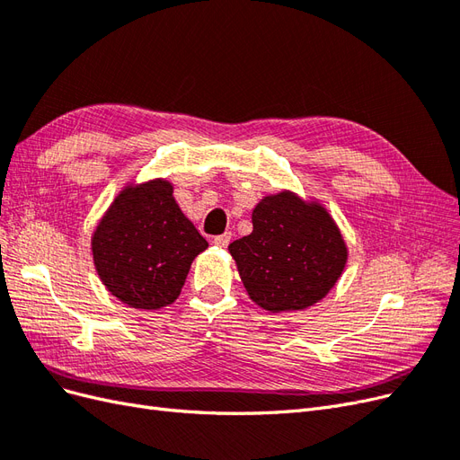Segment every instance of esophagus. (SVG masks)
<instances>
[{
  "mask_svg": "<svg viewBox=\"0 0 460 460\" xmlns=\"http://www.w3.org/2000/svg\"><path fill=\"white\" fill-rule=\"evenodd\" d=\"M230 238H232V234H230V232H225V234H220V235H215L213 243L218 245V247H226V245L230 243Z\"/></svg>",
  "mask_w": 460,
  "mask_h": 460,
  "instance_id": "34e87169",
  "label": "esophagus"
}]
</instances>
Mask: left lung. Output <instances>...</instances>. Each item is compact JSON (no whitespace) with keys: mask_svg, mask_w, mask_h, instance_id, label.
Segmentation results:
<instances>
[{"mask_svg":"<svg viewBox=\"0 0 460 460\" xmlns=\"http://www.w3.org/2000/svg\"><path fill=\"white\" fill-rule=\"evenodd\" d=\"M252 222L253 232L228 245L252 301L286 313L324 299L347 264L345 240L326 207L284 190L262 198Z\"/></svg>","mask_w":460,"mask_h":460,"instance_id":"obj_1","label":"left lung"}]
</instances>
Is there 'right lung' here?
<instances>
[{
    "mask_svg": "<svg viewBox=\"0 0 460 460\" xmlns=\"http://www.w3.org/2000/svg\"><path fill=\"white\" fill-rule=\"evenodd\" d=\"M164 178L124 186L92 234V255L103 286L134 309L155 311L176 301L193 259L208 247Z\"/></svg>",
    "mask_w": 460,
    "mask_h": 460,
    "instance_id": "obj_1",
    "label": "right lung"
}]
</instances>
